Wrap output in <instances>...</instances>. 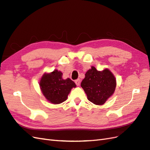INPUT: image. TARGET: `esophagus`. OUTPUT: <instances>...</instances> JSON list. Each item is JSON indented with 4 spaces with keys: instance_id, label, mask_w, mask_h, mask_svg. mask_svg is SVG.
Masks as SVG:
<instances>
[{
    "instance_id": "34e87169",
    "label": "esophagus",
    "mask_w": 150,
    "mask_h": 150,
    "mask_svg": "<svg viewBox=\"0 0 150 150\" xmlns=\"http://www.w3.org/2000/svg\"><path fill=\"white\" fill-rule=\"evenodd\" d=\"M75 83H76V85H77V86H79V85H80V82H81L80 79H77V80H76L75 81Z\"/></svg>"
}]
</instances>
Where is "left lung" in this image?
Masks as SVG:
<instances>
[{"label":"left lung","instance_id":"left-lung-1","mask_svg":"<svg viewBox=\"0 0 150 150\" xmlns=\"http://www.w3.org/2000/svg\"><path fill=\"white\" fill-rule=\"evenodd\" d=\"M81 87L89 101L96 105H103L113 95L116 87V79L108 68L98 71L92 66L85 74Z\"/></svg>","mask_w":150,"mask_h":150}]
</instances>
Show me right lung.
<instances>
[{
    "instance_id": "add662e5",
    "label": "right lung",
    "mask_w": 150,
    "mask_h": 150,
    "mask_svg": "<svg viewBox=\"0 0 150 150\" xmlns=\"http://www.w3.org/2000/svg\"><path fill=\"white\" fill-rule=\"evenodd\" d=\"M61 71L54 70L51 73H45L40 81V87L46 99L53 104H61L67 99L73 88L76 87L70 79H63Z\"/></svg>"
}]
</instances>
